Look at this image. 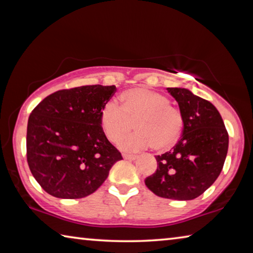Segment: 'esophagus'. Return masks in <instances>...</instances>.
Masks as SVG:
<instances>
[{"label":"esophagus","instance_id":"34e87169","mask_svg":"<svg viewBox=\"0 0 253 253\" xmlns=\"http://www.w3.org/2000/svg\"><path fill=\"white\" fill-rule=\"evenodd\" d=\"M123 157L128 161H134L136 160V155H131V154H123Z\"/></svg>","mask_w":253,"mask_h":253}]
</instances>
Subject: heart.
Segmentation results:
<instances>
[{
	"mask_svg": "<svg viewBox=\"0 0 253 253\" xmlns=\"http://www.w3.org/2000/svg\"><path fill=\"white\" fill-rule=\"evenodd\" d=\"M121 101V106L107 102L100 114L101 128L111 143H118L132 129V123L137 131L119 143L125 151L138 152L152 146L154 151L164 152L177 143L184 119L168 97L135 88L123 92Z\"/></svg>",
	"mask_w": 253,
	"mask_h": 253,
	"instance_id": "obj_1",
	"label": "heart"
}]
</instances>
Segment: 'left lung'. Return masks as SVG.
Here are the masks:
<instances>
[{
	"label": "left lung",
	"mask_w": 253,
	"mask_h": 253,
	"mask_svg": "<svg viewBox=\"0 0 253 253\" xmlns=\"http://www.w3.org/2000/svg\"><path fill=\"white\" fill-rule=\"evenodd\" d=\"M183 115L182 137L173 149L156 156L155 173L145 184L164 199L198 198L219 177L228 154L229 135L211 102L184 88H168Z\"/></svg>",
	"instance_id": "obj_1"
}]
</instances>
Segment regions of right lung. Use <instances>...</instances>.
Wrapping results in <instances>:
<instances>
[{
  "mask_svg": "<svg viewBox=\"0 0 253 253\" xmlns=\"http://www.w3.org/2000/svg\"><path fill=\"white\" fill-rule=\"evenodd\" d=\"M116 85H83L55 91L32 110L27 129V160L40 186L59 199L95 192L122 154L100 125L104 106Z\"/></svg>",
  "mask_w": 253,
  "mask_h": 253,
  "instance_id": "right-lung-1",
  "label": "right lung"
}]
</instances>
